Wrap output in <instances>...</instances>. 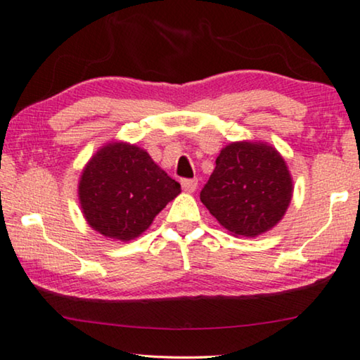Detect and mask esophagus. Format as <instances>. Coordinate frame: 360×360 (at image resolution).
I'll use <instances>...</instances> for the list:
<instances>
[{"label": "esophagus", "mask_w": 360, "mask_h": 360, "mask_svg": "<svg viewBox=\"0 0 360 360\" xmlns=\"http://www.w3.org/2000/svg\"><path fill=\"white\" fill-rule=\"evenodd\" d=\"M198 186V180L196 179H184L181 180V188H184L186 193H193Z\"/></svg>", "instance_id": "obj_1"}]
</instances>
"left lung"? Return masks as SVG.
Segmentation results:
<instances>
[{"mask_svg": "<svg viewBox=\"0 0 360 360\" xmlns=\"http://www.w3.org/2000/svg\"><path fill=\"white\" fill-rule=\"evenodd\" d=\"M294 181L278 149L262 141L222 148L200 200L236 237H258L284 217Z\"/></svg>", "mask_w": 360, "mask_h": 360, "instance_id": "obj_1", "label": "left lung"}]
</instances>
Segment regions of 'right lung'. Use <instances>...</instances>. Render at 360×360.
Instances as JSON below:
<instances>
[{"label":"right lung","instance_id":"add662e5","mask_svg":"<svg viewBox=\"0 0 360 360\" xmlns=\"http://www.w3.org/2000/svg\"><path fill=\"white\" fill-rule=\"evenodd\" d=\"M180 184L136 144L102 146L82 169L77 196L94 231L129 242L148 231L154 217L180 195Z\"/></svg>","mask_w":360,"mask_h":360}]
</instances>
